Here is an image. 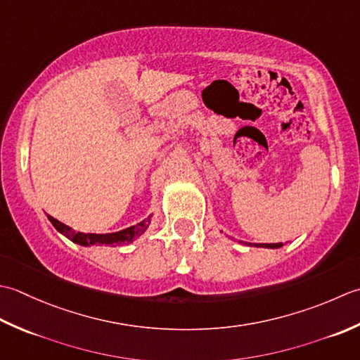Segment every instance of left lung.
I'll list each match as a JSON object with an SVG mask.
<instances>
[{
    "instance_id": "left-lung-1",
    "label": "left lung",
    "mask_w": 360,
    "mask_h": 360,
    "mask_svg": "<svg viewBox=\"0 0 360 360\" xmlns=\"http://www.w3.org/2000/svg\"><path fill=\"white\" fill-rule=\"evenodd\" d=\"M247 245H250V247H264V248H280V247H283V244L281 242H278V244H247Z\"/></svg>"
}]
</instances>
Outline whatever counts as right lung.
Instances as JSON below:
<instances>
[{
	"label": "right lung",
	"mask_w": 360,
	"mask_h": 360,
	"mask_svg": "<svg viewBox=\"0 0 360 360\" xmlns=\"http://www.w3.org/2000/svg\"><path fill=\"white\" fill-rule=\"evenodd\" d=\"M49 222L54 225V229L62 233L63 236H67L70 240L76 242L79 245H84V247H90L94 244H105V245H118V244H129V242L135 240L138 236H141V234L148 230V226L150 224V216L148 219H144L139 224L134 225V226H129L126 230H121V231H116V233H105V234H96V233H80V231H75L71 229V226L65 225L62 222H58L57 219H54L53 216H48Z\"/></svg>",
	"instance_id": "1"
}]
</instances>
